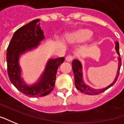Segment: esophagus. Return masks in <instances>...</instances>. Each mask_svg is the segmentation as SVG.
<instances>
[{
  "instance_id": "34e87169",
  "label": "esophagus",
  "mask_w": 124,
  "mask_h": 124,
  "mask_svg": "<svg viewBox=\"0 0 124 124\" xmlns=\"http://www.w3.org/2000/svg\"><path fill=\"white\" fill-rule=\"evenodd\" d=\"M73 57L72 56V55H67L65 58V60H66V61L67 62H71L72 60H73Z\"/></svg>"
}]
</instances>
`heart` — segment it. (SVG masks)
Instances as JSON below:
<instances>
[{"mask_svg":"<svg viewBox=\"0 0 124 124\" xmlns=\"http://www.w3.org/2000/svg\"><path fill=\"white\" fill-rule=\"evenodd\" d=\"M93 33L91 30L87 29H82L71 32L66 36V40L72 44L83 43L88 40L93 36Z\"/></svg>","mask_w":124,"mask_h":124,"instance_id":"obj_1","label":"heart"}]
</instances>
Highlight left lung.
I'll return each mask as SVG.
<instances>
[{"instance_id": "1", "label": "left lung", "mask_w": 124, "mask_h": 124, "mask_svg": "<svg viewBox=\"0 0 124 124\" xmlns=\"http://www.w3.org/2000/svg\"><path fill=\"white\" fill-rule=\"evenodd\" d=\"M115 51L117 52V54L119 55V42L117 41L115 42ZM118 60V68L117 71V75L115 78V79L112 83L109 84L108 86L103 88H93L91 87L90 86H88V84L84 82L83 79V72H82V64L78 59H75L72 62V69L73 71V74H74V79H75V87L77 89H78L79 91L82 93H84L86 95H98L100 93H101L103 92H104L106 90H107L108 88L111 87L112 86L114 85V84L116 82L117 79L118 78V76L119 74V70H120V67L122 65V60L120 56H119L117 58Z\"/></svg>"}]
</instances>
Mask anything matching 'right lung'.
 <instances>
[{
	"label": "right lung",
	"mask_w": 124,
	"mask_h": 124,
	"mask_svg": "<svg viewBox=\"0 0 124 124\" xmlns=\"http://www.w3.org/2000/svg\"><path fill=\"white\" fill-rule=\"evenodd\" d=\"M40 19L32 20L19 28L14 33L7 49V72L11 82L25 95L32 97L45 96L54 89L57 70L64 61V58H49L45 69L37 81L28 84L23 78V70L20 65V57L37 49L45 39L44 32L39 24Z\"/></svg>",
	"instance_id": "add662e5"
}]
</instances>
